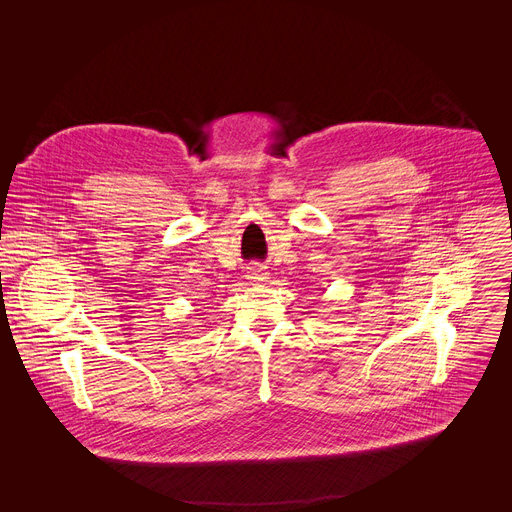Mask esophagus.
I'll use <instances>...</instances> for the list:
<instances>
[{"label":"esophagus","mask_w":512,"mask_h":512,"mask_svg":"<svg viewBox=\"0 0 512 512\" xmlns=\"http://www.w3.org/2000/svg\"><path fill=\"white\" fill-rule=\"evenodd\" d=\"M267 271H265V267H261V265H253V267H249V271H247V279H251L253 283H263V281H267Z\"/></svg>","instance_id":"obj_1"}]
</instances>
